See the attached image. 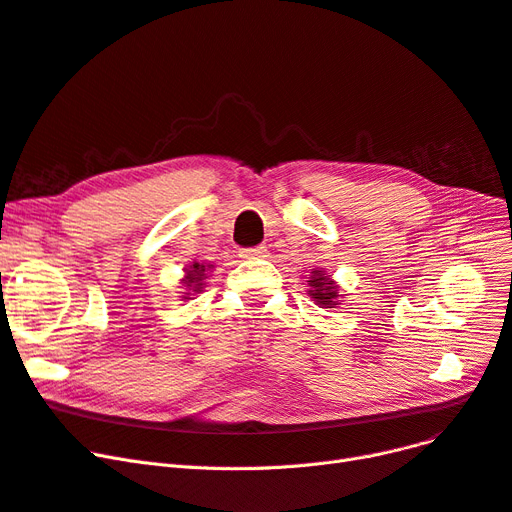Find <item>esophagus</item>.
Returning <instances> with one entry per match:
<instances>
[{"instance_id": "esophagus-1", "label": "esophagus", "mask_w": 512, "mask_h": 512, "mask_svg": "<svg viewBox=\"0 0 512 512\" xmlns=\"http://www.w3.org/2000/svg\"><path fill=\"white\" fill-rule=\"evenodd\" d=\"M240 257L242 259H261V257H268V249H266V246H253V249H242Z\"/></svg>"}]
</instances>
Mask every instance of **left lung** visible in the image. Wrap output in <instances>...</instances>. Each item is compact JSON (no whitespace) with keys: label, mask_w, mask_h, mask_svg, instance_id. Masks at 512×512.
<instances>
[{"label":"left lung","mask_w":512,"mask_h":512,"mask_svg":"<svg viewBox=\"0 0 512 512\" xmlns=\"http://www.w3.org/2000/svg\"><path fill=\"white\" fill-rule=\"evenodd\" d=\"M308 287V295L318 308H339V299L344 295H339V285L329 274H325L323 268L310 272Z\"/></svg>","instance_id":"obj_1"}]
</instances>
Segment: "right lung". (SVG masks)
<instances>
[{"mask_svg":"<svg viewBox=\"0 0 512 512\" xmlns=\"http://www.w3.org/2000/svg\"><path fill=\"white\" fill-rule=\"evenodd\" d=\"M215 266H204V263H198L194 261L192 266H187L183 272L185 276L181 278V289H183V299H192V295L196 293H202V289L206 287V278H208V272H213Z\"/></svg>","mask_w":512,"mask_h":512,"instance_id":"obj_1","label":"right lung"}]
</instances>
